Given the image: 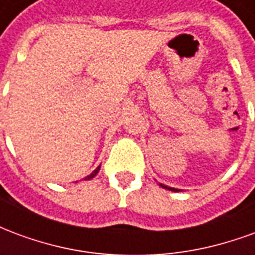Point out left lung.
Masks as SVG:
<instances>
[{
  "mask_svg": "<svg viewBox=\"0 0 255 255\" xmlns=\"http://www.w3.org/2000/svg\"><path fill=\"white\" fill-rule=\"evenodd\" d=\"M161 187H164V188H166V190H171V191H179V190H177V188H173V187H166V186H164V184H160Z\"/></svg>",
  "mask_w": 255,
  "mask_h": 255,
  "instance_id": "1",
  "label": "left lung"
}]
</instances>
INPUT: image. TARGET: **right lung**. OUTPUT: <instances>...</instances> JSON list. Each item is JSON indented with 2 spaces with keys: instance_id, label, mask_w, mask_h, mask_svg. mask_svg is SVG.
<instances>
[{
  "instance_id": "obj_1",
  "label": "right lung",
  "mask_w": 255,
  "mask_h": 255,
  "mask_svg": "<svg viewBox=\"0 0 255 255\" xmlns=\"http://www.w3.org/2000/svg\"><path fill=\"white\" fill-rule=\"evenodd\" d=\"M100 168H101V165H100V166H98V168H97V169H95V171H94V172H93V173H90L89 176L86 177V180H90V179H93V177H94V176H95V175H97V173H98V171H100Z\"/></svg>"
}]
</instances>
